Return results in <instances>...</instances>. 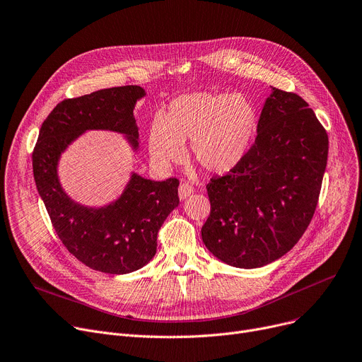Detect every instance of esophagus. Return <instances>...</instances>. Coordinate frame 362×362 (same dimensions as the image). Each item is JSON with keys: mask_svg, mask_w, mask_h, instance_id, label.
<instances>
[{"mask_svg": "<svg viewBox=\"0 0 362 362\" xmlns=\"http://www.w3.org/2000/svg\"><path fill=\"white\" fill-rule=\"evenodd\" d=\"M194 192H195V189H194V186H192V185H189V183H182V185L179 186V198H180L182 201H185L186 198H189L191 195H194Z\"/></svg>", "mask_w": 362, "mask_h": 362, "instance_id": "obj_1", "label": "esophagus"}]
</instances>
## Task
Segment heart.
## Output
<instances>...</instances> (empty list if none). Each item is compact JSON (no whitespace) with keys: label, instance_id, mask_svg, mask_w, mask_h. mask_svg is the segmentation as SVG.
<instances>
[{"label":"heart","instance_id":"heart-1","mask_svg":"<svg viewBox=\"0 0 362 362\" xmlns=\"http://www.w3.org/2000/svg\"><path fill=\"white\" fill-rule=\"evenodd\" d=\"M259 127V111L250 95L191 92L170 101L161 120L148 130L149 156L167 167L185 157L191 141L192 158L205 171L226 175L248 154Z\"/></svg>","mask_w":362,"mask_h":362}]
</instances>
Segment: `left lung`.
Listing matches in <instances>:
<instances>
[{"mask_svg": "<svg viewBox=\"0 0 362 362\" xmlns=\"http://www.w3.org/2000/svg\"><path fill=\"white\" fill-rule=\"evenodd\" d=\"M327 154V133L308 104L272 88L248 154L206 185V250L238 269H258L291 251L314 216Z\"/></svg>", "mask_w": 362, "mask_h": 362, "instance_id": "left-lung-1", "label": "left lung"}]
</instances>
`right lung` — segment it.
<instances>
[{"instance_id": "add662e5", "label": "right lung", "mask_w": 362, "mask_h": 362, "mask_svg": "<svg viewBox=\"0 0 362 362\" xmlns=\"http://www.w3.org/2000/svg\"><path fill=\"white\" fill-rule=\"evenodd\" d=\"M145 95L144 88L129 85L62 101L42 123L32 154L36 189L57 235L81 262L108 274L136 272L154 258L160 227L179 205V180L156 182L133 171L117 199L88 206L66 194L59 163L88 130L117 132L136 152L139 129L133 110Z\"/></svg>"}]
</instances>
